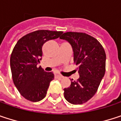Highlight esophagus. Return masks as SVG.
Listing matches in <instances>:
<instances>
[{"mask_svg": "<svg viewBox=\"0 0 121 121\" xmlns=\"http://www.w3.org/2000/svg\"><path fill=\"white\" fill-rule=\"evenodd\" d=\"M56 76H57V77H59V78H63V76L62 75H61L60 73H57L56 74Z\"/></svg>", "mask_w": 121, "mask_h": 121, "instance_id": "34e87169", "label": "esophagus"}]
</instances>
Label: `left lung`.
<instances>
[{
  "mask_svg": "<svg viewBox=\"0 0 121 121\" xmlns=\"http://www.w3.org/2000/svg\"><path fill=\"white\" fill-rule=\"evenodd\" d=\"M60 38L71 44L80 76L77 81L71 79V85L64 89V97L71 104H82L95 95L104 76V49L96 38L85 33L66 32Z\"/></svg>",
  "mask_w": 121,
  "mask_h": 121,
  "instance_id": "8db88e82",
  "label": "left lung"
}]
</instances>
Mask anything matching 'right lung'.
<instances>
[{
	"label": "right lung",
	"instance_id": "add662e5",
	"mask_svg": "<svg viewBox=\"0 0 121 121\" xmlns=\"http://www.w3.org/2000/svg\"><path fill=\"white\" fill-rule=\"evenodd\" d=\"M62 33L38 30L21 38L15 45L10 57L12 80L19 93L27 100L36 102L46 96L54 74L45 72L37 65L43 56V44L59 38Z\"/></svg>",
	"mask_w": 121,
	"mask_h": 121
}]
</instances>
